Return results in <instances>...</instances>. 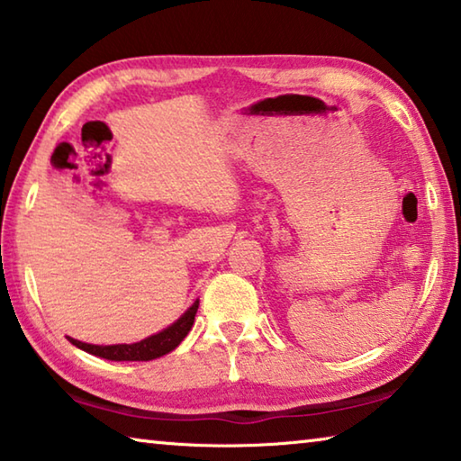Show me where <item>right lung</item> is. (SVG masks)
Returning <instances> with one entry per match:
<instances>
[{
    "label": "right lung",
    "instance_id": "right-lung-1",
    "mask_svg": "<svg viewBox=\"0 0 461 461\" xmlns=\"http://www.w3.org/2000/svg\"><path fill=\"white\" fill-rule=\"evenodd\" d=\"M199 301H194L193 305L185 311V313L176 319L173 325H168L167 330L160 333H154L150 338H146L138 343H118V346H93V343H85L79 339L68 338V341L77 346L83 352L105 357V360L112 362H148L156 360V357L165 356L181 343L186 333L191 331L194 323V315H197Z\"/></svg>",
    "mask_w": 461,
    "mask_h": 461
}]
</instances>
